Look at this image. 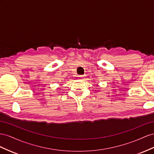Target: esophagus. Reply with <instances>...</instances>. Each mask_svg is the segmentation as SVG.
<instances>
[{
    "label": "esophagus",
    "mask_w": 154,
    "mask_h": 154,
    "mask_svg": "<svg viewBox=\"0 0 154 154\" xmlns=\"http://www.w3.org/2000/svg\"><path fill=\"white\" fill-rule=\"evenodd\" d=\"M79 79H84V78L86 77L85 75H79Z\"/></svg>",
    "instance_id": "esophagus-1"
}]
</instances>
